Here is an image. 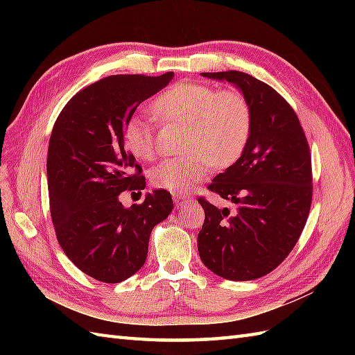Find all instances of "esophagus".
I'll return each mask as SVG.
<instances>
[{
    "label": "esophagus",
    "mask_w": 355,
    "mask_h": 355,
    "mask_svg": "<svg viewBox=\"0 0 355 355\" xmlns=\"http://www.w3.org/2000/svg\"><path fill=\"white\" fill-rule=\"evenodd\" d=\"M173 201L177 202L178 206H182L183 202H187V201H191V198L189 197H186V195H180V193H173Z\"/></svg>",
    "instance_id": "esophagus-1"
}]
</instances>
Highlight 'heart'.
I'll return each mask as SVG.
<instances>
[{"instance_id": "heart-1", "label": "heart", "mask_w": 355, "mask_h": 355, "mask_svg": "<svg viewBox=\"0 0 355 355\" xmlns=\"http://www.w3.org/2000/svg\"><path fill=\"white\" fill-rule=\"evenodd\" d=\"M154 114L186 126L182 157L168 158L150 173L154 186L182 193L200 183L210 169L235 163L247 145L252 130V110L236 89H218L180 82L157 97ZM125 140L141 160L157 155L154 120L148 114H132L125 125Z\"/></svg>"}]
</instances>
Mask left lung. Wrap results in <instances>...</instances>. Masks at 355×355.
I'll return each instance as SVG.
<instances>
[{
	"label": "left lung",
	"mask_w": 355,
	"mask_h": 355,
	"mask_svg": "<svg viewBox=\"0 0 355 355\" xmlns=\"http://www.w3.org/2000/svg\"><path fill=\"white\" fill-rule=\"evenodd\" d=\"M229 82L252 110L243 154L209 189L235 209L198 202L206 220L198 233L202 263L229 281L268 275L296 245L311 206V155L296 112L273 88L243 71L201 73Z\"/></svg>",
	"instance_id": "1"
}]
</instances>
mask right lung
<instances>
[{"instance_id": "obj_1", "label": "right lung", "mask_w": 355, "mask_h": 355, "mask_svg": "<svg viewBox=\"0 0 355 355\" xmlns=\"http://www.w3.org/2000/svg\"><path fill=\"white\" fill-rule=\"evenodd\" d=\"M172 79V71L101 79L73 96L53 126L47 155L51 221L69 259L101 282L117 284L137 273L150 232L172 212L168 191L146 192L139 206L125 207L119 200L126 189L146 186L126 149L125 125ZM134 165L138 173L131 176Z\"/></svg>"}]
</instances>
